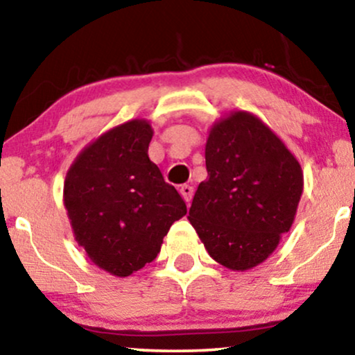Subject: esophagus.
<instances>
[{
	"mask_svg": "<svg viewBox=\"0 0 355 355\" xmlns=\"http://www.w3.org/2000/svg\"><path fill=\"white\" fill-rule=\"evenodd\" d=\"M180 195L183 196V200H185L187 203H190L191 198H193V187H190V185H182V187H180Z\"/></svg>",
	"mask_w": 355,
	"mask_h": 355,
	"instance_id": "obj_1",
	"label": "esophagus"
}]
</instances>
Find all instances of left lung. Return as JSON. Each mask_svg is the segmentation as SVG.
<instances>
[{"mask_svg": "<svg viewBox=\"0 0 355 355\" xmlns=\"http://www.w3.org/2000/svg\"><path fill=\"white\" fill-rule=\"evenodd\" d=\"M205 159L208 178L198 185L188 221L218 263L249 270L290 231L303 193L302 165L248 111L211 125Z\"/></svg>", "mask_w": 355, "mask_h": 355, "instance_id": "obj_1", "label": "left lung"}]
</instances>
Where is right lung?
<instances>
[{
  "instance_id": "obj_1",
  "label": "right lung",
  "mask_w": 355,
  "mask_h": 355,
  "mask_svg": "<svg viewBox=\"0 0 355 355\" xmlns=\"http://www.w3.org/2000/svg\"><path fill=\"white\" fill-rule=\"evenodd\" d=\"M154 136L147 119L103 132L67 172L64 205L75 241L95 266L129 277L160 252L187 205L149 159Z\"/></svg>"
}]
</instances>
